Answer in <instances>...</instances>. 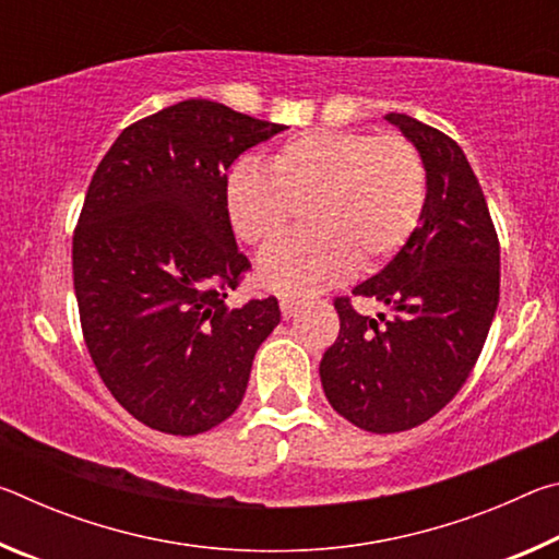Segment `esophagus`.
Instances as JSON below:
<instances>
[{"instance_id":"obj_1","label":"esophagus","mask_w":559,"mask_h":559,"mask_svg":"<svg viewBox=\"0 0 559 559\" xmlns=\"http://www.w3.org/2000/svg\"><path fill=\"white\" fill-rule=\"evenodd\" d=\"M300 308H302V300L281 298V316H283V320L296 318V313H300Z\"/></svg>"}]
</instances>
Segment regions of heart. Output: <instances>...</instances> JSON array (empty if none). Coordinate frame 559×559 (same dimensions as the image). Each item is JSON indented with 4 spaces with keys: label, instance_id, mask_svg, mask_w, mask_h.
I'll return each instance as SVG.
<instances>
[{
    "label": "heart",
    "instance_id": "1",
    "mask_svg": "<svg viewBox=\"0 0 559 559\" xmlns=\"http://www.w3.org/2000/svg\"><path fill=\"white\" fill-rule=\"evenodd\" d=\"M310 231L271 243L259 257L263 288L310 296L359 266L377 271L412 239L427 204V169L404 138L313 130L286 140L271 169L236 163L224 182L231 229L266 243L308 204Z\"/></svg>",
    "mask_w": 559,
    "mask_h": 559
}]
</instances>
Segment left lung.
<instances>
[{
	"instance_id": "1",
	"label": "left lung",
	"mask_w": 559,
	"mask_h": 559,
	"mask_svg": "<svg viewBox=\"0 0 559 559\" xmlns=\"http://www.w3.org/2000/svg\"><path fill=\"white\" fill-rule=\"evenodd\" d=\"M384 120L421 155L427 204L412 239L353 290L392 316H359L337 298L340 335L320 359L330 406L372 433L419 427L456 396L500 296L498 236L463 150L406 112Z\"/></svg>"
}]
</instances>
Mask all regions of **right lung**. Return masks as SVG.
I'll use <instances>...</instances> for the list:
<instances>
[{"instance_id":"add662e5","label":"right lung","mask_w":559,"mask_h":559,"mask_svg":"<svg viewBox=\"0 0 559 559\" xmlns=\"http://www.w3.org/2000/svg\"><path fill=\"white\" fill-rule=\"evenodd\" d=\"M286 130L189 98L132 122L100 159L73 234V288L93 365L150 429L194 437L236 412L276 298L226 306L249 259L226 169Z\"/></svg>"}]
</instances>
